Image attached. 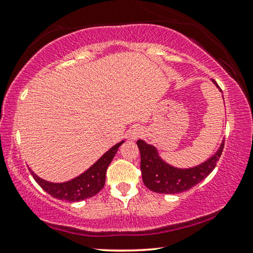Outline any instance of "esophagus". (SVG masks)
Segmentation results:
<instances>
[{
    "instance_id": "obj_1",
    "label": "esophagus",
    "mask_w": 253,
    "mask_h": 253,
    "mask_svg": "<svg viewBox=\"0 0 253 253\" xmlns=\"http://www.w3.org/2000/svg\"><path fill=\"white\" fill-rule=\"evenodd\" d=\"M143 134V129L140 126H133L132 129L129 131V137L130 139H137L138 137H140Z\"/></svg>"
}]
</instances>
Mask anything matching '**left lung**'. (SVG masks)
Segmentation results:
<instances>
[{"instance_id":"left-lung-1","label":"left lung","mask_w":253,"mask_h":253,"mask_svg":"<svg viewBox=\"0 0 253 253\" xmlns=\"http://www.w3.org/2000/svg\"><path fill=\"white\" fill-rule=\"evenodd\" d=\"M211 81L222 92L214 79ZM137 145L140 151V169L144 184L153 192L174 195L191 189L213 171L223 151L224 140L221 141L219 148L212 157L189 168H178L168 164L162 159L154 145L147 144L143 139H138Z\"/></svg>"}]
</instances>
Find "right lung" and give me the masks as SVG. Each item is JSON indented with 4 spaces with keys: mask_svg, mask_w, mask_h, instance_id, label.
Returning <instances> with one entry per match:
<instances>
[{
    "mask_svg": "<svg viewBox=\"0 0 253 253\" xmlns=\"http://www.w3.org/2000/svg\"><path fill=\"white\" fill-rule=\"evenodd\" d=\"M124 141L126 140H121L120 143L114 145L91 167L86 169L81 175L69 179V181L61 183L46 181V179L34 174V171L29 167L30 172L38 184L54 198L67 200V202H82V200L95 196L105 186L107 168H108L110 162L115 157L117 150Z\"/></svg>",
    "mask_w": 253,
    "mask_h": 253,
    "instance_id": "add662e5",
    "label": "right lung"
}]
</instances>
